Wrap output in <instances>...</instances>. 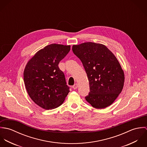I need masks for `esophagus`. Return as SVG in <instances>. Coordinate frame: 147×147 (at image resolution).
Returning a JSON list of instances; mask_svg holds the SVG:
<instances>
[{"instance_id":"34e87169","label":"esophagus","mask_w":147,"mask_h":147,"mask_svg":"<svg viewBox=\"0 0 147 147\" xmlns=\"http://www.w3.org/2000/svg\"><path fill=\"white\" fill-rule=\"evenodd\" d=\"M78 84H75L73 85V87H72V88H73L74 89H76L78 88Z\"/></svg>"}]
</instances>
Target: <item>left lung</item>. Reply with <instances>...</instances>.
<instances>
[{
  "label": "left lung",
  "mask_w": 147,
  "mask_h": 147,
  "mask_svg": "<svg viewBox=\"0 0 147 147\" xmlns=\"http://www.w3.org/2000/svg\"><path fill=\"white\" fill-rule=\"evenodd\" d=\"M74 54L83 63L90 92L85 100L93 107L112 104L122 90L125 75L115 55L105 45L85 42L72 46Z\"/></svg>",
  "instance_id": "1"
}]
</instances>
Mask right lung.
Here are the masks:
<instances>
[{
    "mask_svg": "<svg viewBox=\"0 0 147 147\" xmlns=\"http://www.w3.org/2000/svg\"><path fill=\"white\" fill-rule=\"evenodd\" d=\"M70 51V46L51 44L38 51L27 63L24 81L31 99L46 110L63 104L69 92L58 64Z\"/></svg>",
    "mask_w": 147,
    "mask_h": 147,
    "instance_id": "obj_1",
    "label": "right lung"
}]
</instances>
